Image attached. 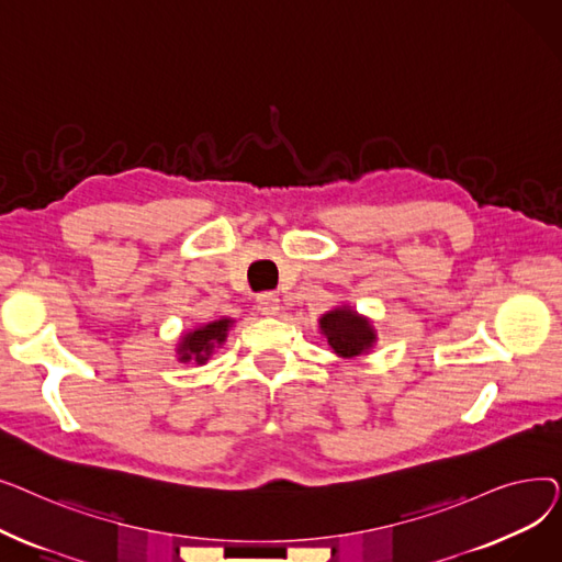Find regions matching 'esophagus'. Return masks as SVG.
<instances>
[{
  "label": "esophagus",
  "instance_id": "1",
  "mask_svg": "<svg viewBox=\"0 0 562 562\" xmlns=\"http://www.w3.org/2000/svg\"><path fill=\"white\" fill-rule=\"evenodd\" d=\"M257 310L263 316H276L280 312V299L276 296V293H271V291L259 293V296H257Z\"/></svg>",
  "mask_w": 562,
  "mask_h": 562
}]
</instances>
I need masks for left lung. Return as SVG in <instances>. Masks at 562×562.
Here are the masks:
<instances>
[{
	"label": "left lung",
	"instance_id": "8db88e82",
	"mask_svg": "<svg viewBox=\"0 0 562 562\" xmlns=\"http://www.w3.org/2000/svg\"><path fill=\"white\" fill-rule=\"evenodd\" d=\"M318 330L328 339L335 356L344 360H360L362 356H369L378 344L373 321L352 310L348 303L321 314Z\"/></svg>",
	"mask_w": 562,
	"mask_h": 562
}]
</instances>
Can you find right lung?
<instances>
[{
  "mask_svg": "<svg viewBox=\"0 0 562 562\" xmlns=\"http://www.w3.org/2000/svg\"><path fill=\"white\" fill-rule=\"evenodd\" d=\"M234 326V318L221 316L210 323H200V326L184 330L180 341L175 346V358L182 364H206L214 352L227 341V335Z\"/></svg>",
  "mask_w": 562,
  "mask_h": 562,
  "instance_id": "add662e5",
  "label": "right lung"
}]
</instances>
